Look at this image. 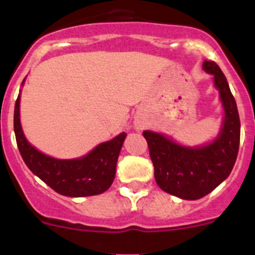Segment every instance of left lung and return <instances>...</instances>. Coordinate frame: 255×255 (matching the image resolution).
<instances>
[{
  "label": "left lung",
  "instance_id": "8db88e82",
  "mask_svg": "<svg viewBox=\"0 0 255 255\" xmlns=\"http://www.w3.org/2000/svg\"><path fill=\"white\" fill-rule=\"evenodd\" d=\"M203 70L213 76L220 93L224 117L220 131L200 145H184L162 132L144 130L154 166L157 185L171 195L197 200L215 190L229 177L240 143V119L226 76L213 61H204Z\"/></svg>",
  "mask_w": 255,
  "mask_h": 255
}]
</instances>
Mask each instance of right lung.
I'll return each mask as SVG.
<instances>
[{"mask_svg": "<svg viewBox=\"0 0 255 255\" xmlns=\"http://www.w3.org/2000/svg\"><path fill=\"white\" fill-rule=\"evenodd\" d=\"M25 83L22 80L21 87ZM21 94V89H20ZM20 94L13 111V131L17 148L29 170L58 194L65 197H91L108 190L116 175V164L125 132L98 144L83 157L61 159L44 154L25 138L20 123Z\"/></svg>", "mask_w": 255, "mask_h": 255, "instance_id": "add662e5", "label": "right lung"}]
</instances>
